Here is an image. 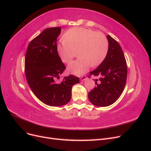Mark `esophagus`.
<instances>
[{
    "label": "esophagus",
    "mask_w": 151,
    "mask_h": 151,
    "mask_svg": "<svg viewBox=\"0 0 151 151\" xmlns=\"http://www.w3.org/2000/svg\"><path fill=\"white\" fill-rule=\"evenodd\" d=\"M80 79H81V81H84L87 79V77H86V76H82Z\"/></svg>",
    "instance_id": "1"
}]
</instances>
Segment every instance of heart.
<instances>
[{
  "mask_svg": "<svg viewBox=\"0 0 151 151\" xmlns=\"http://www.w3.org/2000/svg\"><path fill=\"white\" fill-rule=\"evenodd\" d=\"M63 42L57 45V51L63 62H70L78 53V60L70 62L67 70L71 74L81 76L104 61L108 52V41L101 32L74 28L67 31L63 36Z\"/></svg>",
  "mask_w": 151,
  "mask_h": 151,
  "instance_id": "1",
  "label": "heart"
}]
</instances>
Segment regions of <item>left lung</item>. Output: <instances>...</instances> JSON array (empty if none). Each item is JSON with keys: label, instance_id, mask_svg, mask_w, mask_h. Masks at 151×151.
<instances>
[{"label": "left lung", "instance_id": "obj_1", "mask_svg": "<svg viewBox=\"0 0 151 151\" xmlns=\"http://www.w3.org/2000/svg\"><path fill=\"white\" fill-rule=\"evenodd\" d=\"M106 38L109 44L107 55L96 69L89 73L100 77L99 82L96 79V86L88 94L91 103L99 107L108 106L119 98L127 77L126 60L120 45L109 35Z\"/></svg>", "mask_w": 151, "mask_h": 151}]
</instances>
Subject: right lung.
I'll use <instances>...</instances> for the list:
<instances>
[{
	"mask_svg": "<svg viewBox=\"0 0 151 151\" xmlns=\"http://www.w3.org/2000/svg\"><path fill=\"white\" fill-rule=\"evenodd\" d=\"M60 27L45 29L29 43L26 50L24 68L28 85L41 101L50 106L67 104L71 98L72 86L79 78L70 75L60 83L56 79L65 67L57 51V41Z\"/></svg>",
	"mask_w": 151,
	"mask_h": 151,
	"instance_id": "1",
	"label": "right lung"
}]
</instances>
